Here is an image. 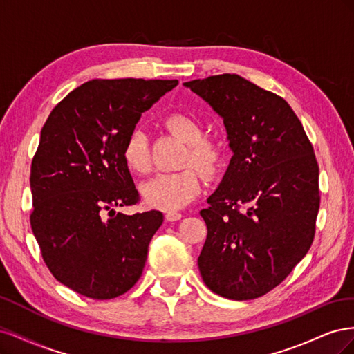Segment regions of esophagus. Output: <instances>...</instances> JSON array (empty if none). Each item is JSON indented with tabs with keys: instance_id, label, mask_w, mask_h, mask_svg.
<instances>
[{
	"instance_id": "34e87169",
	"label": "esophagus",
	"mask_w": 354,
	"mask_h": 354,
	"mask_svg": "<svg viewBox=\"0 0 354 354\" xmlns=\"http://www.w3.org/2000/svg\"><path fill=\"white\" fill-rule=\"evenodd\" d=\"M165 218H167L168 221H177V220L181 218V214L177 212V211H171V212H167V214H165Z\"/></svg>"
}]
</instances>
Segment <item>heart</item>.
Here are the masks:
<instances>
[{
	"mask_svg": "<svg viewBox=\"0 0 354 354\" xmlns=\"http://www.w3.org/2000/svg\"><path fill=\"white\" fill-rule=\"evenodd\" d=\"M168 130L187 143L183 165H194L201 173L211 176L223 160V149L218 142L203 136V127L187 113H171L165 118ZM122 159L127 168L137 174L149 169L147 140L143 131L134 130L122 146ZM202 189L198 171L186 168L178 173H160L142 186V195L149 207L162 211H177L194 201Z\"/></svg>",
	"mask_w": 354,
	"mask_h": 354,
	"instance_id": "heart-1",
	"label": "heart"
}]
</instances>
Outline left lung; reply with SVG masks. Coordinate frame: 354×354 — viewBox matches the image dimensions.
<instances>
[{
  "mask_svg": "<svg viewBox=\"0 0 354 354\" xmlns=\"http://www.w3.org/2000/svg\"><path fill=\"white\" fill-rule=\"evenodd\" d=\"M221 118L233 152L201 211L203 282L224 298H259L279 285L312 246L319 211L313 146L282 97L236 73L185 82Z\"/></svg>",
  "mask_w": 354,
  "mask_h": 354,
  "instance_id": "1",
  "label": "left lung"
}]
</instances>
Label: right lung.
<instances>
[{"instance_id":"add662e5","label":"right lung","mask_w":354,"mask_h":354,"mask_svg":"<svg viewBox=\"0 0 354 354\" xmlns=\"http://www.w3.org/2000/svg\"><path fill=\"white\" fill-rule=\"evenodd\" d=\"M177 80H93L71 91L41 130L30 165V227L56 279L94 299L140 279L160 211L127 216L138 202L122 146L145 111Z\"/></svg>"}]
</instances>
